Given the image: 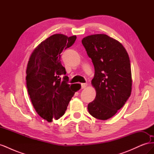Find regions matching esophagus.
Returning <instances> with one entry per match:
<instances>
[{
	"instance_id": "obj_1",
	"label": "esophagus",
	"mask_w": 154,
	"mask_h": 154,
	"mask_svg": "<svg viewBox=\"0 0 154 154\" xmlns=\"http://www.w3.org/2000/svg\"><path fill=\"white\" fill-rule=\"evenodd\" d=\"M87 83H82V84H81V87H82V88L83 89V88H85L87 87Z\"/></svg>"
}]
</instances>
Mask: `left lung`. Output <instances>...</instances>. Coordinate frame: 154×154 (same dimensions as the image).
Segmentation results:
<instances>
[{"mask_svg":"<svg viewBox=\"0 0 154 154\" xmlns=\"http://www.w3.org/2000/svg\"><path fill=\"white\" fill-rule=\"evenodd\" d=\"M82 42L95 71L92 84L96 96L88 103V111L96 119H108L122 108L131 94L128 54L122 44L106 35L88 36Z\"/></svg>","mask_w":154,"mask_h":154,"instance_id":"obj_1","label":"left lung"}]
</instances>
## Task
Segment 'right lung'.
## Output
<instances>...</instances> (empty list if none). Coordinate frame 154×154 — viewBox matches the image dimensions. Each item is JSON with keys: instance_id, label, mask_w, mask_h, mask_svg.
I'll use <instances>...</instances> for the list:
<instances>
[{"instance_id": "obj_1", "label": "right lung", "mask_w": 154, "mask_h": 154, "mask_svg": "<svg viewBox=\"0 0 154 154\" xmlns=\"http://www.w3.org/2000/svg\"><path fill=\"white\" fill-rule=\"evenodd\" d=\"M76 39V36L62 34L49 36L37 46L27 63L28 94L36 112L49 122L53 118L62 117L74 93L81 88L79 83L69 84L66 69L60 61L63 50L72 46Z\"/></svg>"}]
</instances>
